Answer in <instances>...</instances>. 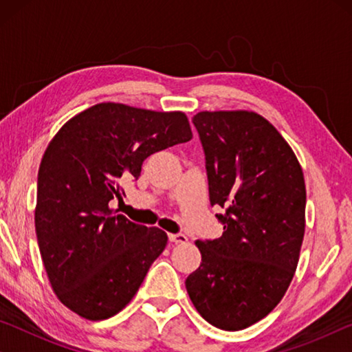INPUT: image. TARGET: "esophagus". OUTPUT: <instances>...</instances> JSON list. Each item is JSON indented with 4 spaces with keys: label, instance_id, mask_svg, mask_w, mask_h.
Wrapping results in <instances>:
<instances>
[{
    "label": "esophagus",
    "instance_id": "1",
    "mask_svg": "<svg viewBox=\"0 0 352 352\" xmlns=\"http://www.w3.org/2000/svg\"><path fill=\"white\" fill-rule=\"evenodd\" d=\"M169 241L172 243H186L188 242V237L182 234V233H177V234H169Z\"/></svg>",
    "mask_w": 352,
    "mask_h": 352
}]
</instances>
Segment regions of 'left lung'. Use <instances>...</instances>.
I'll return each instance as SVG.
<instances>
[{"instance_id":"1","label":"left lung","mask_w":352,"mask_h":352,"mask_svg":"<svg viewBox=\"0 0 352 352\" xmlns=\"http://www.w3.org/2000/svg\"><path fill=\"white\" fill-rule=\"evenodd\" d=\"M205 152L211 205L223 234L197 241L200 267L186 279L197 312L223 331L269 315L295 275L306 226V184L294 151L254 111L192 118Z\"/></svg>"}]
</instances>
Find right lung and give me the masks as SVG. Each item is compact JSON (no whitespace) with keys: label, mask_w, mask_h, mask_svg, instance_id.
Returning <instances> with one entry per match:
<instances>
[{"label":"right lung","mask_w":352,"mask_h":352,"mask_svg":"<svg viewBox=\"0 0 352 352\" xmlns=\"http://www.w3.org/2000/svg\"><path fill=\"white\" fill-rule=\"evenodd\" d=\"M192 138L182 111L102 102L71 118L41 158L35 233L51 287L87 320L126 307L168 234L109 208L152 153Z\"/></svg>","instance_id":"obj_1"}]
</instances>
